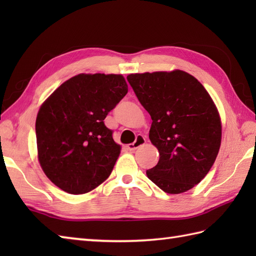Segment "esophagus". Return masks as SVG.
Listing matches in <instances>:
<instances>
[{"mask_svg":"<svg viewBox=\"0 0 256 256\" xmlns=\"http://www.w3.org/2000/svg\"><path fill=\"white\" fill-rule=\"evenodd\" d=\"M145 142H146V140H145L143 135H138V138H136V140H135V142L132 143V144H128L126 148H128V150L134 152L135 150L138 148L140 146H142L143 144H145Z\"/></svg>","mask_w":256,"mask_h":256,"instance_id":"obj_1","label":"esophagus"}]
</instances>
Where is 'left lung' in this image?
<instances>
[{"label": "left lung", "mask_w": 256, "mask_h": 256, "mask_svg": "<svg viewBox=\"0 0 256 256\" xmlns=\"http://www.w3.org/2000/svg\"><path fill=\"white\" fill-rule=\"evenodd\" d=\"M128 81L150 113V140L160 152L146 175L167 194L192 189L209 172L221 144V121L211 96L182 70L132 74Z\"/></svg>", "instance_id": "obj_1"}]
</instances>
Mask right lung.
Returning <instances> with one entry per match:
<instances>
[{"instance_id":"1","label":"right lung","mask_w":256,"mask_h":256,"mask_svg":"<svg viewBox=\"0 0 256 256\" xmlns=\"http://www.w3.org/2000/svg\"><path fill=\"white\" fill-rule=\"evenodd\" d=\"M126 94L122 74H80L42 104L35 128L38 160L64 192H89L110 176L121 146L104 118Z\"/></svg>"}]
</instances>
